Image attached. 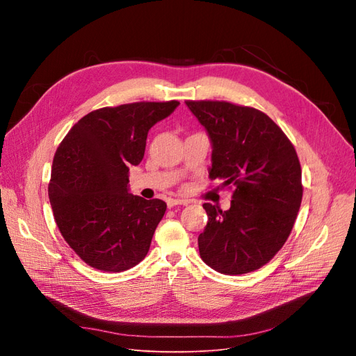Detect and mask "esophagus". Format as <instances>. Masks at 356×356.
Wrapping results in <instances>:
<instances>
[{
	"label": "esophagus",
	"mask_w": 356,
	"mask_h": 356,
	"mask_svg": "<svg viewBox=\"0 0 356 356\" xmlns=\"http://www.w3.org/2000/svg\"><path fill=\"white\" fill-rule=\"evenodd\" d=\"M188 200L184 199H169L168 200V208H174V207H179V204H188Z\"/></svg>",
	"instance_id": "34e87169"
}]
</instances>
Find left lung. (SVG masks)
<instances>
[{
    "mask_svg": "<svg viewBox=\"0 0 356 356\" xmlns=\"http://www.w3.org/2000/svg\"><path fill=\"white\" fill-rule=\"evenodd\" d=\"M212 144L211 179L233 188L232 207L203 203L202 260L224 275L268 263L286 242L303 197L294 145L270 117L225 101H187Z\"/></svg>",
    "mask_w": 356,
    "mask_h": 356,
    "instance_id": "8db88e82",
    "label": "left lung"
}]
</instances>
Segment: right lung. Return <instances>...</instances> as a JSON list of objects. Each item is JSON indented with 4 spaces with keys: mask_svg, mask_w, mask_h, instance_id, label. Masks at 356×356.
Returning a JSON list of instances; mask_svg holds the SVG:
<instances>
[{
    "mask_svg": "<svg viewBox=\"0 0 356 356\" xmlns=\"http://www.w3.org/2000/svg\"><path fill=\"white\" fill-rule=\"evenodd\" d=\"M178 101L105 106L75 123L56 149L49 199L60 234L102 272L143 261L166 203L129 193V168L141 163L148 131Z\"/></svg>",
    "mask_w": 356,
    "mask_h": 356,
    "instance_id": "add662e5",
    "label": "right lung"
}]
</instances>
